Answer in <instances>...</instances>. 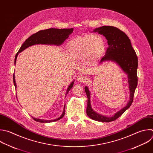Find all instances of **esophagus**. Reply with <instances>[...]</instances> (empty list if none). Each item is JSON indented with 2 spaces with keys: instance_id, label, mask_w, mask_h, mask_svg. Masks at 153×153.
Masks as SVG:
<instances>
[{
  "instance_id": "obj_1",
  "label": "esophagus",
  "mask_w": 153,
  "mask_h": 153,
  "mask_svg": "<svg viewBox=\"0 0 153 153\" xmlns=\"http://www.w3.org/2000/svg\"><path fill=\"white\" fill-rule=\"evenodd\" d=\"M77 80L79 82H85L86 81V77L82 75V74H79L77 76Z\"/></svg>"
}]
</instances>
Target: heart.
<instances>
[{
	"label": "heart",
	"mask_w": 153,
	"mask_h": 153,
	"mask_svg": "<svg viewBox=\"0 0 153 153\" xmlns=\"http://www.w3.org/2000/svg\"><path fill=\"white\" fill-rule=\"evenodd\" d=\"M105 45V42L101 37L88 35L70 41L67 44V49L76 58L87 56L90 60H94L102 53Z\"/></svg>",
	"instance_id": "b5f03b06"
}]
</instances>
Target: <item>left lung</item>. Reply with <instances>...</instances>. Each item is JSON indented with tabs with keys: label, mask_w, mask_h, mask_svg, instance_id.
Here are the masks:
<instances>
[{
	"label": "left lung",
	"mask_w": 153,
	"mask_h": 153,
	"mask_svg": "<svg viewBox=\"0 0 153 153\" xmlns=\"http://www.w3.org/2000/svg\"><path fill=\"white\" fill-rule=\"evenodd\" d=\"M94 32H98V33L105 36L108 40L109 45L106 52V55L101 59L100 62L109 60L115 61L127 74L128 78V82L130 91V101L123 109L109 118L98 114L92 109L90 103V92L87 86L85 87L88 97L87 115L95 121L109 123L115 121L122 115L133 103L134 91L137 85V69L138 59L129 38L118 28L111 26H104L96 28L94 30Z\"/></svg>",
	"instance_id": "obj_1"
}]
</instances>
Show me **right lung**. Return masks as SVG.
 <instances>
[{"mask_svg":"<svg viewBox=\"0 0 153 153\" xmlns=\"http://www.w3.org/2000/svg\"><path fill=\"white\" fill-rule=\"evenodd\" d=\"M73 32V28L71 29H53V28H50L46 30H42L38 31V32L30 36L25 41V42L22 44L20 48L19 49V52L16 55L15 57V60H14V64L16 65V60H17V57L18 56L19 53L22 52L23 50H24L25 48H27L29 46H31L34 44H55V45H61L62 44L64 41L69 36V35H70L72 32ZM14 73L13 74V82H14V85L15 86V88H17V85L16 83V80H15V77H14ZM74 84V81L71 82V83L69 87L67 89V92H66V95H67L68 92L72 88ZM65 107L64 106V109L63 111V113L62 115L54 120H39L36 119L35 118H32L37 122L39 123H51V122H53V121H56L58 120H59L61 119L65 115Z\"/></svg>","mask_w":153,"mask_h":153,"instance_id":"add662e5","label":"right lung"}]
</instances>
